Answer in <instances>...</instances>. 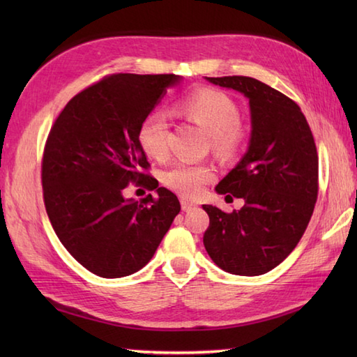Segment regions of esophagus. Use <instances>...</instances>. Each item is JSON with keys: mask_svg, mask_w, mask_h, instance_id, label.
I'll return each instance as SVG.
<instances>
[{"mask_svg": "<svg viewBox=\"0 0 357 357\" xmlns=\"http://www.w3.org/2000/svg\"><path fill=\"white\" fill-rule=\"evenodd\" d=\"M181 207H183L184 211H190L198 206H196V204H193V202H190V201H187V199H181Z\"/></svg>", "mask_w": 357, "mask_h": 357, "instance_id": "obj_1", "label": "esophagus"}]
</instances>
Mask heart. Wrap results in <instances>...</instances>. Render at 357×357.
<instances>
[{
	"label": "heart",
	"mask_w": 357,
	"mask_h": 357,
	"mask_svg": "<svg viewBox=\"0 0 357 357\" xmlns=\"http://www.w3.org/2000/svg\"><path fill=\"white\" fill-rule=\"evenodd\" d=\"M179 116L202 127L219 156L231 158L245 139L239 124V107L231 98L213 89H202L184 96L174 105ZM169 118L162 112H151L142 119L138 139L149 158L161 161L169 153ZM213 169L207 164L176 162L162 174V183L184 198H196L204 185L213 179Z\"/></svg>",
	"instance_id": "obj_1"
}]
</instances>
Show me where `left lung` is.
<instances>
[{
	"label": "left lung",
	"mask_w": 357,
	"mask_h": 357,
	"mask_svg": "<svg viewBox=\"0 0 357 357\" xmlns=\"http://www.w3.org/2000/svg\"><path fill=\"white\" fill-rule=\"evenodd\" d=\"M206 79L247 98L252 132L244 156L215 188L244 207L224 213L202 206L210 218L204 247L224 271L259 276L293 252L313 215L316 144L299 105L278 90L248 77Z\"/></svg>",
	"instance_id": "1"
}]
</instances>
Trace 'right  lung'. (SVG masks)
I'll return each mask as SVG.
<instances>
[{
  "mask_svg": "<svg viewBox=\"0 0 357 357\" xmlns=\"http://www.w3.org/2000/svg\"><path fill=\"white\" fill-rule=\"evenodd\" d=\"M179 75L118 73L67 102L43 156L44 204L58 239L82 267L124 278L153 257L181 210L176 195L142 173L149 161L138 130ZM130 182L157 188L138 203Z\"/></svg>",
  "mask_w": 357,
  "mask_h": 357,
  "instance_id": "1",
  "label": "right lung"
}]
</instances>
